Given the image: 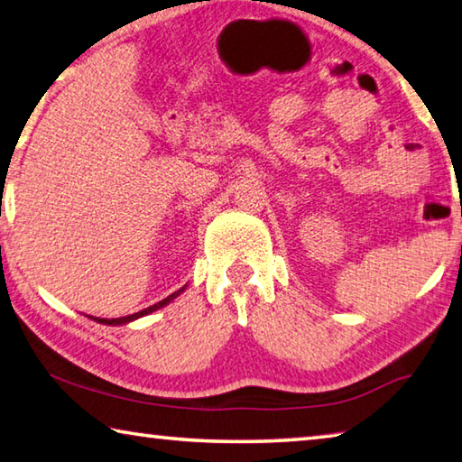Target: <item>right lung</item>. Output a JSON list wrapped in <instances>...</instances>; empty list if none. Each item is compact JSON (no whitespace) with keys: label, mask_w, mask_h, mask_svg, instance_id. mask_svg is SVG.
Masks as SVG:
<instances>
[{"label":"right lung","mask_w":462,"mask_h":462,"mask_svg":"<svg viewBox=\"0 0 462 462\" xmlns=\"http://www.w3.org/2000/svg\"><path fill=\"white\" fill-rule=\"evenodd\" d=\"M187 289V285H183L181 289H179V291H175L173 295H169V297H165V300L162 301H159V303H154V306H151V308H146V310H143V311H136V314H132V316H124V318H93V316H89L91 319H96L97 324H106V326H122V324H128V322H134V319H138V318H143V316H148V314H152V311H156V310H161V308H165V306H169L171 301L175 300L177 295H181L183 291Z\"/></svg>","instance_id":"add662e5"}]
</instances>
